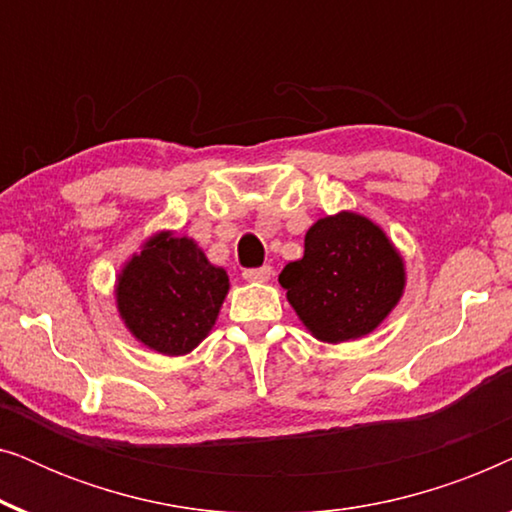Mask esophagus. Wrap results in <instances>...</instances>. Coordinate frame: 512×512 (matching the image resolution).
<instances>
[{
  "label": "esophagus",
  "mask_w": 512,
  "mask_h": 512,
  "mask_svg": "<svg viewBox=\"0 0 512 512\" xmlns=\"http://www.w3.org/2000/svg\"><path fill=\"white\" fill-rule=\"evenodd\" d=\"M270 275H272L270 265H263V268H249V270H244V272H242L244 282H254V284H263V282H268Z\"/></svg>",
  "instance_id": "1"
}]
</instances>
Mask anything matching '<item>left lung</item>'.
Segmentation results:
<instances>
[{"label":"left lung","mask_w":512,"mask_h":512,"mask_svg":"<svg viewBox=\"0 0 512 512\" xmlns=\"http://www.w3.org/2000/svg\"><path fill=\"white\" fill-rule=\"evenodd\" d=\"M300 324L319 342L366 338L401 303L405 258L382 226L342 209L312 223L305 254L279 275Z\"/></svg>","instance_id":"1"}]
</instances>
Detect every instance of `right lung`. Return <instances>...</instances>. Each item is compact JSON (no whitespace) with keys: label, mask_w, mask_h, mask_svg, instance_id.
Wrapping results in <instances>:
<instances>
[{"label":"right lung","mask_w":512,"mask_h":512,"mask_svg":"<svg viewBox=\"0 0 512 512\" xmlns=\"http://www.w3.org/2000/svg\"><path fill=\"white\" fill-rule=\"evenodd\" d=\"M228 272L193 237L158 230L118 270L116 312L151 352L184 356L212 333L228 296Z\"/></svg>","instance_id":"1"}]
</instances>
